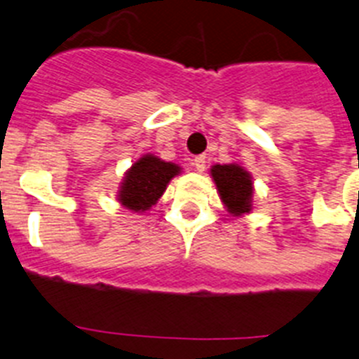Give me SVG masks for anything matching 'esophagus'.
<instances>
[{
	"label": "esophagus",
	"instance_id": "34e87169",
	"mask_svg": "<svg viewBox=\"0 0 359 359\" xmlns=\"http://www.w3.org/2000/svg\"><path fill=\"white\" fill-rule=\"evenodd\" d=\"M192 165H194L198 172H203V170L207 169V156H196L192 160Z\"/></svg>",
	"mask_w": 359,
	"mask_h": 359
}]
</instances>
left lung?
I'll use <instances>...</instances> for the list:
<instances>
[{"mask_svg":"<svg viewBox=\"0 0 359 359\" xmlns=\"http://www.w3.org/2000/svg\"><path fill=\"white\" fill-rule=\"evenodd\" d=\"M212 177L219 196L231 214H244L252 208V177L239 165H214Z\"/></svg>","mask_w":359,"mask_h":359,"instance_id":"8db88e82","label":"left lung"}]
</instances>
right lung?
<instances>
[{
	"label": "right lung",
	"mask_w": 359,
	"mask_h": 359,
	"mask_svg": "<svg viewBox=\"0 0 359 359\" xmlns=\"http://www.w3.org/2000/svg\"><path fill=\"white\" fill-rule=\"evenodd\" d=\"M180 167L156 156L140 158L131 167L120 189V203L129 210L144 212L151 208L165 192Z\"/></svg>",
	"instance_id": "add662e5"
}]
</instances>
